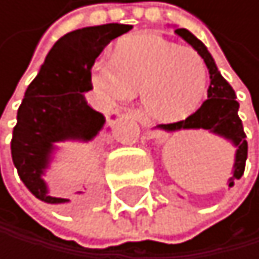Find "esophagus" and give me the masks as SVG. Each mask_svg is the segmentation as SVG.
Returning <instances> with one entry per match:
<instances>
[{
	"instance_id": "34e87169",
	"label": "esophagus",
	"mask_w": 259,
	"mask_h": 259,
	"mask_svg": "<svg viewBox=\"0 0 259 259\" xmlns=\"http://www.w3.org/2000/svg\"><path fill=\"white\" fill-rule=\"evenodd\" d=\"M130 115H131L133 118H135V120H136V121H138V123L141 124V126L144 128V130H151V128H152V123H151V120H147L146 116L139 112V110H131Z\"/></svg>"
}]
</instances>
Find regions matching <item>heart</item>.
I'll return each mask as SVG.
<instances>
[{"instance_id":"obj_1","label":"heart","mask_w":259,"mask_h":259,"mask_svg":"<svg viewBox=\"0 0 259 259\" xmlns=\"http://www.w3.org/2000/svg\"><path fill=\"white\" fill-rule=\"evenodd\" d=\"M207 77L199 53L155 33L123 40L113 63L99 60L92 68V82L102 94L124 102L141 92L146 115L167 123L183 120L199 107Z\"/></svg>"}]
</instances>
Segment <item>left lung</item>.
Listing matches in <instances>:
<instances>
[{
    "instance_id": "obj_1",
    "label": "left lung",
    "mask_w": 259,
    "mask_h": 259,
    "mask_svg": "<svg viewBox=\"0 0 259 259\" xmlns=\"http://www.w3.org/2000/svg\"><path fill=\"white\" fill-rule=\"evenodd\" d=\"M175 33L182 37L186 44H190L204 60L209 69V84L207 99L203 102L195 113H191L188 118L177 123L159 124L157 128L165 131H180V130H209L232 141V144L237 147L235 152V163H234V175L230 177L229 186H234V180H238L245 172V162L248 155V143H246V135L243 131V124L240 116H238V102L235 100V91L232 85L221 76L218 66L212 60L211 53L201 40H198L190 30L177 29Z\"/></svg>"
}]
</instances>
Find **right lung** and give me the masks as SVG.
Segmentation results:
<instances>
[{
    "instance_id": "right-lung-1",
    "label": "right lung",
    "mask_w": 259,
    "mask_h": 259,
    "mask_svg": "<svg viewBox=\"0 0 259 259\" xmlns=\"http://www.w3.org/2000/svg\"><path fill=\"white\" fill-rule=\"evenodd\" d=\"M131 29L126 24H104L63 35L25 91L13 130L11 155L21 180L40 201L69 203L50 195L41 175L50 163L55 143L91 141L104 128L105 116L87 105L84 92L92 89L91 69L97 56L113 38Z\"/></svg>"
}]
</instances>
